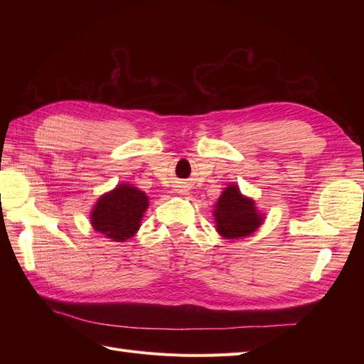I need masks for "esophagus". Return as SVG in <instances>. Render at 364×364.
Here are the masks:
<instances>
[{"instance_id": "esophagus-1", "label": "esophagus", "mask_w": 364, "mask_h": 364, "mask_svg": "<svg viewBox=\"0 0 364 364\" xmlns=\"http://www.w3.org/2000/svg\"><path fill=\"white\" fill-rule=\"evenodd\" d=\"M179 193H185V191H179Z\"/></svg>"}]
</instances>
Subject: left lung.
<instances>
[{
    "label": "left lung",
    "mask_w": 364,
    "mask_h": 364,
    "mask_svg": "<svg viewBox=\"0 0 364 364\" xmlns=\"http://www.w3.org/2000/svg\"><path fill=\"white\" fill-rule=\"evenodd\" d=\"M214 218L217 232L226 240H235L255 232L264 215L258 213L255 202L241 194L235 183H230L218 197Z\"/></svg>",
    "instance_id": "8db88e82"
}]
</instances>
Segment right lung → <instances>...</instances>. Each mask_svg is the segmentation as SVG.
Returning <instances> with one entry per match:
<instances>
[{
	"mask_svg": "<svg viewBox=\"0 0 364 364\" xmlns=\"http://www.w3.org/2000/svg\"><path fill=\"white\" fill-rule=\"evenodd\" d=\"M149 208V197L130 183L103 194L92 208L91 225L112 241H126L136 234Z\"/></svg>",
	"mask_w": 364,
	"mask_h": 364,
	"instance_id": "1",
	"label": "right lung"
}]
</instances>
